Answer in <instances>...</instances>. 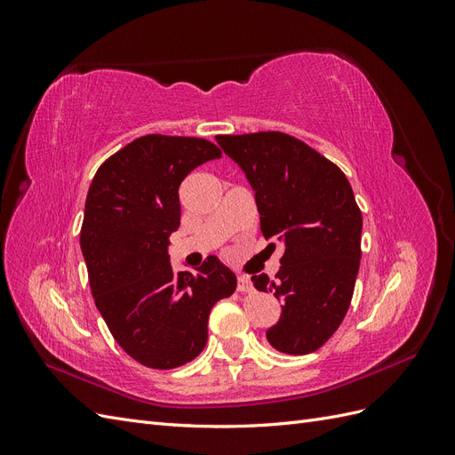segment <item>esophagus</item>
<instances>
[{
  "label": "esophagus",
  "instance_id": "obj_1",
  "mask_svg": "<svg viewBox=\"0 0 455 455\" xmlns=\"http://www.w3.org/2000/svg\"><path fill=\"white\" fill-rule=\"evenodd\" d=\"M237 291L243 292V294H244V292H252L254 286H252L251 279L244 277V275H239V279H237Z\"/></svg>",
  "mask_w": 455,
  "mask_h": 455
}]
</instances>
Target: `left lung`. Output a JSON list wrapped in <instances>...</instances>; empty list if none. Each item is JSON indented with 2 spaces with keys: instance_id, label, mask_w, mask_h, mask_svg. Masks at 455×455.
Listing matches in <instances>:
<instances>
[{
  "instance_id": "8db88e82",
  "label": "left lung",
  "mask_w": 455,
  "mask_h": 455,
  "mask_svg": "<svg viewBox=\"0 0 455 455\" xmlns=\"http://www.w3.org/2000/svg\"><path fill=\"white\" fill-rule=\"evenodd\" d=\"M216 142L254 189L264 237L284 249L273 281L252 275L258 291L281 301L266 338L286 355L313 353L346 316L361 266L363 214L353 189L334 163L284 132L222 134Z\"/></svg>"
}]
</instances>
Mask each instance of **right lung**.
<instances>
[{"label": "right lung", "mask_w": 455, "mask_h": 455, "mask_svg": "<svg viewBox=\"0 0 455 455\" xmlns=\"http://www.w3.org/2000/svg\"><path fill=\"white\" fill-rule=\"evenodd\" d=\"M212 142L148 134L96 171L81 226L89 284L109 332L136 363L178 368L204 349L209 315L237 277L216 256L197 273H174L169 237L180 226V188L199 164L220 159Z\"/></svg>", "instance_id": "add662e5"}]
</instances>
